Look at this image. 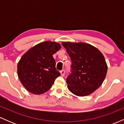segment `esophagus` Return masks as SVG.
<instances>
[{
  "mask_svg": "<svg viewBox=\"0 0 124 124\" xmlns=\"http://www.w3.org/2000/svg\"><path fill=\"white\" fill-rule=\"evenodd\" d=\"M60 73H61V76H64V75H65V70H62L60 72Z\"/></svg>",
  "mask_w": 124,
  "mask_h": 124,
  "instance_id": "34e87169",
  "label": "esophagus"
}]
</instances>
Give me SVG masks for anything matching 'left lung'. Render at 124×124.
Returning <instances> with one entry per match:
<instances>
[{"label":"left lung","mask_w":124,"mask_h":124,"mask_svg":"<svg viewBox=\"0 0 124 124\" xmlns=\"http://www.w3.org/2000/svg\"><path fill=\"white\" fill-rule=\"evenodd\" d=\"M72 62V73L66 79L68 88L76 96L91 94L104 80L108 66L97 48L84 42H62Z\"/></svg>","instance_id":"8db88e82"}]
</instances>
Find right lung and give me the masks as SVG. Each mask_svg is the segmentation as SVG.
Returning <instances> with one entry per match:
<instances>
[{"instance_id": "right-lung-1", "label": "right lung", "mask_w": 124, "mask_h": 124, "mask_svg": "<svg viewBox=\"0 0 124 124\" xmlns=\"http://www.w3.org/2000/svg\"><path fill=\"white\" fill-rule=\"evenodd\" d=\"M61 48L60 44L51 41L40 42L21 56L17 64L18 79L27 90L41 94L52 87L60 73L52 56Z\"/></svg>"}]
</instances>
